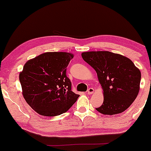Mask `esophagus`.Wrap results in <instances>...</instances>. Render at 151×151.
Instances as JSON below:
<instances>
[{
    "mask_svg": "<svg viewBox=\"0 0 151 151\" xmlns=\"http://www.w3.org/2000/svg\"><path fill=\"white\" fill-rule=\"evenodd\" d=\"M93 92H94V88H88V89L87 90V93H88V95L92 94Z\"/></svg>",
    "mask_w": 151,
    "mask_h": 151,
    "instance_id": "1",
    "label": "esophagus"
}]
</instances>
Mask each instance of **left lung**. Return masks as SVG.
Segmentation results:
<instances>
[{
  "instance_id": "obj_1",
  "label": "left lung",
  "mask_w": 151,
  "mask_h": 151,
  "mask_svg": "<svg viewBox=\"0 0 151 151\" xmlns=\"http://www.w3.org/2000/svg\"><path fill=\"white\" fill-rule=\"evenodd\" d=\"M82 58L96 70L104 93L96 110L104 115L122 113L137 98L141 72L128 58L110 51H88Z\"/></svg>"
}]
</instances>
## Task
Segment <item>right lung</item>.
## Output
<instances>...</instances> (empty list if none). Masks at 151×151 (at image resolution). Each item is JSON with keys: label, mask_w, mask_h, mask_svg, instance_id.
Returning <instances> with one entry per match:
<instances>
[{"label": "right lung", "mask_w": 151, "mask_h": 151, "mask_svg": "<svg viewBox=\"0 0 151 151\" xmlns=\"http://www.w3.org/2000/svg\"><path fill=\"white\" fill-rule=\"evenodd\" d=\"M73 58L67 52H47L28 60L19 74L24 100L43 116L67 112L80 96L71 91L67 67Z\"/></svg>", "instance_id": "1"}]
</instances>
